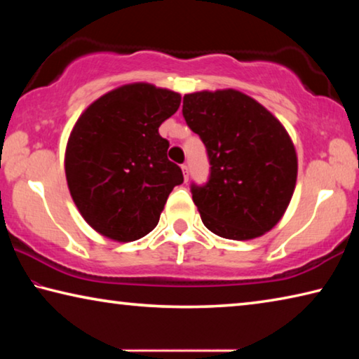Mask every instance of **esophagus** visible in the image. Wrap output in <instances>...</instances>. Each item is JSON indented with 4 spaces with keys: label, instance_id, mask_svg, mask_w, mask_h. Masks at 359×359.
Instances as JSON below:
<instances>
[{
    "label": "esophagus",
    "instance_id": "34e87169",
    "mask_svg": "<svg viewBox=\"0 0 359 359\" xmlns=\"http://www.w3.org/2000/svg\"><path fill=\"white\" fill-rule=\"evenodd\" d=\"M182 172H184V179L185 182L190 177V169H188V165H182Z\"/></svg>",
    "mask_w": 359,
    "mask_h": 359
}]
</instances>
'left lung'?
Segmentation results:
<instances>
[{
	"mask_svg": "<svg viewBox=\"0 0 359 359\" xmlns=\"http://www.w3.org/2000/svg\"><path fill=\"white\" fill-rule=\"evenodd\" d=\"M182 114L201 137L210 165L208 182L190 185L204 226L233 241L274 228L297 175L294 145L280 121L236 90L185 95Z\"/></svg>",
	"mask_w": 359,
	"mask_h": 359,
	"instance_id": "obj_1",
	"label": "left lung"
}]
</instances>
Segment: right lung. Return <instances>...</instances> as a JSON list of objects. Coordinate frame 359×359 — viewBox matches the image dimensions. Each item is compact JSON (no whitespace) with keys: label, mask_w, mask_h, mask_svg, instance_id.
Returning <instances> with one entry per match:
<instances>
[{"label":"right lung","mask_w":359,"mask_h":359,"mask_svg":"<svg viewBox=\"0 0 359 359\" xmlns=\"http://www.w3.org/2000/svg\"><path fill=\"white\" fill-rule=\"evenodd\" d=\"M180 95L131 83L88 106L66 147V180L79 212L106 238L131 242L154 229L169 193L184 182L158 128Z\"/></svg>","instance_id":"1"}]
</instances>
